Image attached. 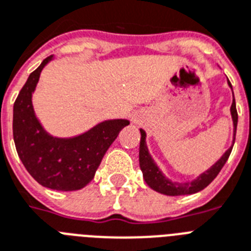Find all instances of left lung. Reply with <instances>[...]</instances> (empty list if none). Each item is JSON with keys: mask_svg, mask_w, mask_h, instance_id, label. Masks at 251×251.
Instances as JSON below:
<instances>
[{"mask_svg": "<svg viewBox=\"0 0 251 251\" xmlns=\"http://www.w3.org/2000/svg\"><path fill=\"white\" fill-rule=\"evenodd\" d=\"M228 85L232 89L231 82L228 81ZM231 115L232 121H233V142L232 146L226 151V153L222 156L215 164L211 166L210 169H207L206 172L199 175L196 179H193L192 182L185 183H176L172 182L170 179L166 178L162 172H161L153 158L151 157L148 148L146 144V131L143 129H140V147H139V165L140 170L143 173V178L146 183L150 185L151 188L156 191L158 193L166 195V196H183V195H193V193L200 192L203 188H206L207 185L213 182L214 179L217 178V175L222 170V168L225 166L227 162L228 157L232 152L233 144H235L236 138V129H237V111H236V101L235 97H233V101L231 105Z\"/></svg>", "mask_w": 251, "mask_h": 251, "instance_id": "8db88e82", "label": "left lung"}]
</instances>
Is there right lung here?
<instances>
[{"mask_svg": "<svg viewBox=\"0 0 251 251\" xmlns=\"http://www.w3.org/2000/svg\"><path fill=\"white\" fill-rule=\"evenodd\" d=\"M52 55L30 73L14 103L13 134L18 156L24 168L46 188L77 191L93 180L97 169L127 120H107L73 138H56L42 127L36 117L32 94L41 71Z\"/></svg>", "mask_w": 251, "mask_h": 251, "instance_id": "add662e5", "label": "right lung"}]
</instances>
